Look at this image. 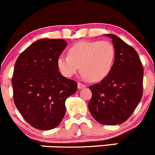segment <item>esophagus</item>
<instances>
[{
  "label": "esophagus",
  "instance_id": "esophagus-1",
  "mask_svg": "<svg viewBox=\"0 0 155 155\" xmlns=\"http://www.w3.org/2000/svg\"><path fill=\"white\" fill-rule=\"evenodd\" d=\"M86 87V85L85 84H82V83H78V89H79V90H81V89H83V88H84V87Z\"/></svg>",
  "mask_w": 155,
  "mask_h": 155
}]
</instances>
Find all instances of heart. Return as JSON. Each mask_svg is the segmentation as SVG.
Masks as SVG:
<instances>
[{
  "instance_id": "heart-1",
  "label": "heart",
  "mask_w": 155,
  "mask_h": 155,
  "mask_svg": "<svg viewBox=\"0 0 155 155\" xmlns=\"http://www.w3.org/2000/svg\"><path fill=\"white\" fill-rule=\"evenodd\" d=\"M68 56L57 59L59 71L65 77H71L81 66L83 75L97 82L108 75L115 59V48L110 41H79L68 50Z\"/></svg>"
}]
</instances>
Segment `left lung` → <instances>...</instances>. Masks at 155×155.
<instances>
[{
	"instance_id": "obj_1",
	"label": "left lung",
	"mask_w": 155,
	"mask_h": 155,
	"mask_svg": "<svg viewBox=\"0 0 155 155\" xmlns=\"http://www.w3.org/2000/svg\"><path fill=\"white\" fill-rule=\"evenodd\" d=\"M115 59L111 72L98 84L90 86L92 97L88 108L99 124L117 125L126 121L142 96L143 67L137 52L111 34Z\"/></svg>"
}]
</instances>
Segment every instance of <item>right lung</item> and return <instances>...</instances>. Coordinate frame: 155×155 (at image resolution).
Segmentation results:
<instances>
[{
	"instance_id": "obj_1",
	"label": "right lung",
	"mask_w": 155,
	"mask_h": 155,
	"mask_svg": "<svg viewBox=\"0 0 155 155\" xmlns=\"http://www.w3.org/2000/svg\"><path fill=\"white\" fill-rule=\"evenodd\" d=\"M67 46L63 39H41L31 44L15 63L12 85L16 108L33 127H56L65 114V102L78 89L63 77L57 59Z\"/></svg>"
}]
</instances>
